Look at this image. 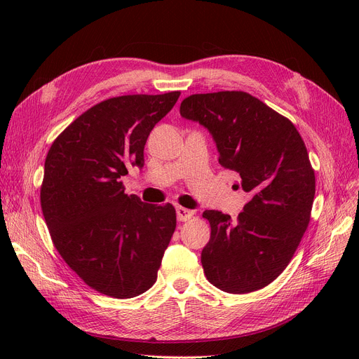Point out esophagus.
<instances>
[{
  "label": "esophagus",
  "instance_id": "34e87169",
  "mask_svg": "<svg viewBox=\"0 0 359 359\" xmlns=\"http://www.w3.org/2000/svg\"><path fill=\"white\" fill-rule=\"evenodd\" d=\"M176 215H177L179 221H187V219H191L194 217V211L192 210H187V208H183V206H177V208H176Z\"/></svg>",
  "mask_w": 359,
  "mask_h": 359
}]
</instances>
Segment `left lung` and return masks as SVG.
I'll use <instances>...</instances> for the list:
<instances>
[{
	"label": "left lung",
	"mask_w": 359,
	"mask_h": 359,
	"mask_svg": "<svg viewBox=\"0 0 359 359\" xmlns=\"http://www.w3.org/2000/svg\"><path fill=\"white\" fill-rule=\"evenodd\" d=\"M180 115L210 130L219 164L237 172L250 195L237 221L203 212L211 224L201 255L206 279L230 294L269 285L288 266L310 222L316 177L303 138L290 119L244 91L192 94Z\"/></svg>",
	"instance_id": "obj_1"
}]
</instances>
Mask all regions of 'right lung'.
I'll list each match as a JSON object with an SVG mask.
<instances>
[{"instance_id":"add662e5","label":"right lung","mask_w":359,"mask_h":359,"mask_svg":"<svg viewBox=\"0 0 359 359\" xmlns=\"http://www.w3.org/2000/svg\"><path fill=\"white\" fill-rule=\"evenodd\" d=\"M180 91L132 94L90 107L53 141L41 187L42 212L67 265L88 287L115 298L154 285L176 229L172 203L128 196L121 177L144 167L149 132Z\"/></svg>"}]
</instances>
